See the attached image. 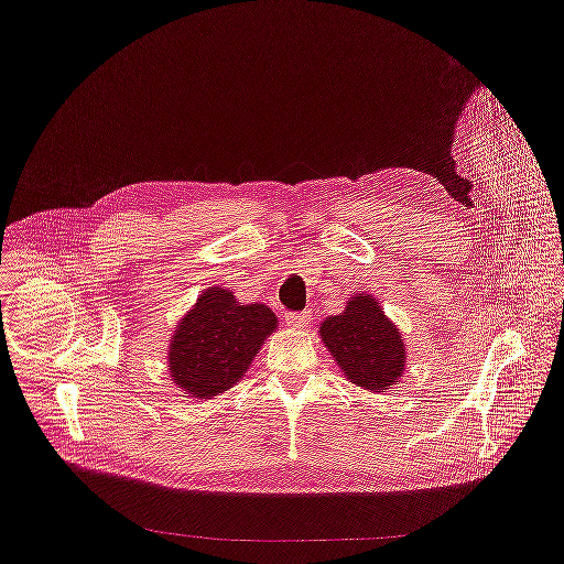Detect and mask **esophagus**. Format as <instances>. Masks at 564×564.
<instances>
[{
    "mask_svg": "<svg viewBox=\"0 0 564 564\" xmlns=\"http://www.w3.org/2000/svg\"><path fill=\"white\" fill-rule=\"evenodd\" d=\"M310 316H312L310 310H303V312H288V314H285V323H288L290 327H305L307 321H310Z\"/></svg>",
    "mask_w": 564,
    "mask_h": 564,
    "instance_id": "obj_1",
    "label": "esophagus"
}]
</instances>
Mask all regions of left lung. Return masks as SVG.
<instances>
[{
    "label": "left lung",
    "mask_w": 564,
    "mask_h": 564,
    "mask_svg": "<svg viewBox=\"0 0 564 564\" xmlns=\"http://www.w3.org/2000/svg\"><path fill=\"white\" fill-rule=\"evenodd\" d=\"M321 338L349 383L371 392L399 383L405 343L377 299L356 294L343 314L321 323Z\"/></svg>",
    "instance_id": "obj_1"
}]
</instances>
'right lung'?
Segmentation results:
<instances>
[{
	"label": "right lung",
	"instance_id": "add662e5",
	"mask_svg": "<svg viewBox=\"0 0 564 564\" xmlns=\"http://www.w3.org/2000/svg\"><path fill=\"white\" fill-rule=\"evenodd\" d=\"M274 327L270 307L241 305L230 290L210 288L174 329L167 349L170 377L195 399L217 397L239 383Z\"/></svg>",
	"mask_w": 564,
	"mask_h": 564
}]
</instances>
